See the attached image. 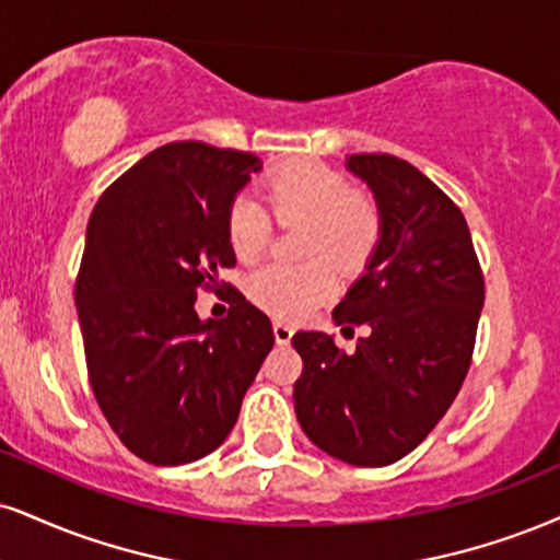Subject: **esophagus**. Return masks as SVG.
Here are the masks:
<instances>
[{
    "instance_id": "34e87169",
    "label": "esophagus",
    "mask_w": 560,
    "mask_h": 560,
    "mask_svg": "<svg viewBox=\"0 0 560 560\" xmlns=\"http://www.w3.org/2000/svg\"><path fill=\"white\" fill-rule=\"evenodd\" d=\"M273 336H276V345H289V341H292V336H294V328L289 326V323H284V320H276L273 323Z\"/></svg>"
}]
</instances>
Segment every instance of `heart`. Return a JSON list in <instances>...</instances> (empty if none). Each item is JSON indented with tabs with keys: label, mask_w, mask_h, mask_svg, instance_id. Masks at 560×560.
<instances>
[{
	"label": "heart",
	"mask_w": 560,
	"mask_h": 560,
	"mask_svg": "<svg viewBox=\"0 0 560 560\" xmlns=\"http://www.w3.org/2000/svg\"><path fill=\"white\" fill-rule=\"evenodd\" d=\"M262 198L281 224H305L302 253L331 255L345 271H357L381 240V211L373 198L352 190L349 179L318 161H292L262 179ZM273 221L250 195H237L226 211L232 253L250 262L266 250ZM328 258L302 266L266 262L247 279V298L276 318H302L336 292V271Z\"/></svg>",
	"instance_id": "obj_1"
}]
</instances>
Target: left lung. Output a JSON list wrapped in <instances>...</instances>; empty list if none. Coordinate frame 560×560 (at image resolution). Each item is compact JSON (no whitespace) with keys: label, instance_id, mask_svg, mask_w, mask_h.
Here are the masks:
<instances>
[{"label":"left lung","instance_id":"left-lung-1","mask_svg":"<svg viewBox=\"0 0 560 560\" xmlns=\"http://www.w3.org/2000/svg\"><path fill=\"white\" fill-rule=\"evenodd\" d=\"M381 240L365 273L334 307L341 334L365 326L352 354L323 331H300L294 412L320 451L354 467H386L425 441L472 362L485 281L469 226L435 182L388 153H354Z\"/></svg>","mask_w":560,"mask_h":560}]
</instances>
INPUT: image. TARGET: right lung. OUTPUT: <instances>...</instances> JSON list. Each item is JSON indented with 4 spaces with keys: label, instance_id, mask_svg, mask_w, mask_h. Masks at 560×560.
Here are the masks:
<instances>
[{
    "label": "right lung",
    "instance_id": "right-lung-1",
    "mask_svg": "<svg viewBox=\"0 0 560 560\" xmlns=\"http://www.w3.org/2000/svg\"><path fill=\"white\" fill-rule=\"evenodd\" d=\"M258 156L198 140L161 145L106 187L75 281L93 394L119 441L159 467L226 441L273 347L266 313L234 287L226 318L200 320V289L232 268L226 211Z\"/></svg>",
    "mask_w": 560,
    "mask_h": 560
}]
</instances>
